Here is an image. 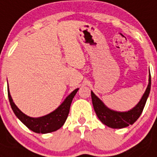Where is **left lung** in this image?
<instances>
[{"instance_id":"1","label":"left lung","mask_w":157,"mask_h":157,"mask_svg":"<svg viewBox=\"0 0 157 157\" xmlns=\"http://www.w3.org/2000/svg\"><path fill=\"white\" fill-rule=\"evenodd\" d=\"M151 89V75L149 77V84L141 97V100L132 109L127 112H118L109 109L103 101L91 91V98H92L93 105L96 114L98 119L110 128L121 129L128 127L129 125L134 124V122L138 120L143 111L146 101L149 98Z\"/></svg>"}]
</instances>
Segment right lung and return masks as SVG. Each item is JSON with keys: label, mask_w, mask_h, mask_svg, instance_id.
<instances>
[{"label": "right lung", "mask_w": 157, "mask_h": 157, "mask_svg": "<svg viewBox=\"0 0 157 157\" xmlns=\"http://www.w3.org/2000/svg\"><path fill=\"white\" fill-rule=\"evenodd\" d=\"M78 90V88L75 89L73 92L71 93L65 98L64 101H63V103L59 105L57 109H55L53 112H50L49 114L45 115V116H41V117L34 118L30 117V116L24 114L15 105V103L13 102V100L11 97L10 91H9L8 85V99H9V102H10L11 107H12L13 112L15 113L16 117L27 128H29L34 132L37 133V134H47V133L53 132V131L59 130L64 124L68 116L72 100H73Z\"/></svg>", "instance_id": "1"}]
</instances>
